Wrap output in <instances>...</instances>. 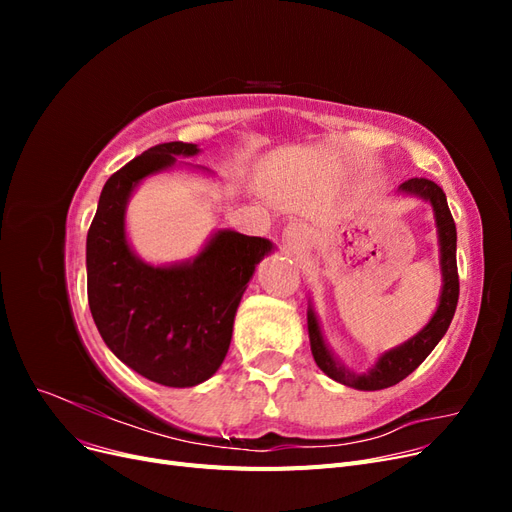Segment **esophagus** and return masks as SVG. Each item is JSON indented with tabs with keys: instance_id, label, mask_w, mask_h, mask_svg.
I'll use <instances>...</instances> for the list:
<instances>
[{
	"instance_id": "esophagus-1",
	"label": "esophagus",
	"mask_w": 512,
	"mask_h": 512,
	"mask_svg": "<svg viewBox=\"0 0 512 512\" xmlns=\"http://www.w3.org/2000/svg\"><path fill=\"white\" fill-rule=\"evenodd\" d=\"M284 241H286V245L290 247V250H301V247H303L305 241H307V230H305V226H303V224H297V222L288 224L286 230H284Z\"/></svg>"
}]
</instances>
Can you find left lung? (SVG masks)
Returning a JSON list of instances; mask_svg holds the SVG:
<instances>
[{"instance_id":"8db88e82","label":"left lung","mask_w":512,"mask_h":512,"mask_svg":"<svg viewBox=\"0 0 512 512\" xmlns=\"http://www.w3.org/2000/svg\"><path fill=\"white\" fill-rule=\"evenodd\" d=\"M397 194L429 203L433 211V220H436L442 288H440L436 312H433V316L429 318L425 327L416 335H412L408 342L380 352L376 363L369 369L354 371L337 359V354L333 352L327 337L322 333L312 299L307 303V333H309V346H312L316 365L335 382L346 384L356 391L389 389V386L410 376L412 371L427 359L429 352L438 346L448 327H451V320L457 309V299H459L457 228H455L451 211H448L446 194L442 192L438 183H433L429 179H408L406 183L399 185Z\"/></svg>"}]
</instances>
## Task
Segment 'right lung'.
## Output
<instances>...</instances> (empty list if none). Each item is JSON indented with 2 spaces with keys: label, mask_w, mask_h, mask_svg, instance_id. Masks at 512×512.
<instances>
[{
  "label": "right lung",
  "mask_w": 512,
  "mask_h": 512,
  "mask_svg": "<svg viewBox=\"0 0 512 512\" xmlns=\"http://www.w3.org/2000/svg\"><path fill=\"white\" fill-rule=\"evenodd\" d=\"M198 153L192 143H164L117 170L87 232V297L104 344L136 374L175 389L220 369L243 292L260 260L275 252L273 241L230 228L213 230L196 256L166 265L134 252L126 230L132 194L147 177L177 168L215 177L179 160Z\"/></svg>",
  "instance_id": "1"
}]
</instances>
